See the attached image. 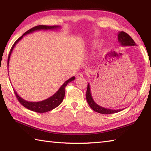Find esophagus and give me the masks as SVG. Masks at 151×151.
<instances>
[{
	"instance_id": "34e87169",
	"label": "esophagus",
	"mask_w": 151,
	"mask_h": 151,
	"mask_svg": "<svg viewBox=\"0 0 151 151\" xmlns=\"http://www.w3.org/2000/svg\"><path fill=\"white\" fill-rule=\"evenodd\" d=\"M83 73H79L77 74V75H76V77L77 78H81V77H83Z\"/></svg>"
}]
</instances>
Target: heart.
Segmentation results:
<instances>
[{
	"label": "heart",
	"instance_id": "1",
	"mask_svg": "<svg viewBox=\"0 0 151 151\" xmlns=\"http://www.w3.org/2000/svg\"><path fill=\"white\" fill-rule=\"evenodd\" d=\"M99 44H100V42H95L94 43V47H97V46H98Z\"/></svg>",
	"mask_w": 151,
	"mask_h": 151
}]
</instances>
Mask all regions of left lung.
<instances>
[{
    "instance_id": "1",
    "label": "left lung",
    "mask_w": 151,
    "mask_h": 151,
    "mask_svg": "<svg viewBox=\"0 0 151 151\" xmlns=\"http://www.w3.org/2000/svg\"><path fill=\"white\" fill-rule=\"evenodd\" d=\"M118 40L120 43V45L122 47H129V46H135L134 41L133 39L130 37V36L127 34V33L124 32L123 31L119 32L118 33ZM86 101L90 106L91 108L95 112H99L101 114H113L116 113V112H119L123 110V109H106L104 107L101 106L96 104L94 101L93 100V96H92L91 91V86L90 84L88 83L87 85V90H86Z\"/></svg>"
}]
</instances>
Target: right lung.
I'll use <instances>...</instances> for the list:
<instances>
[{"instance_id": "obj_1", "label": "right lung", "mask_w": 151, "mask_h": 151, "mask_svg": "<svg viewBox=\"0 0 151 151\" xmlns=\"http://www.w3.org/2000/svg\"><path fill=\"white\" fill-rule=\"evenodd\" d=\"M60 27L58 26H46V25H39V26L35 27L30 29V30H27L26 32H24L23 35H22L21 37H20L19 39L16 40V42L14 43L13 46L11 48V51L9 52V58H8V66L9 64V60H10V57H11V53L13 50L14 48L16 45L17 44L19 41H20L22 38H23L24 36L27 35L28 34H30V33H32L35 31H38V30H57L58 29H60ZM75 79V76H73L70 78L68 79L66 81H65V83H63V85L60 86V88L56 92V93L53 94L52 96H51L49 98H48L45 100H43L41 101H39V102H30V101H28L24 100L22 98H21L19 94H17V93L14 90V93L16 94L17 98L18 99V100L20 102V103L22 104V106H24L25 108H27V109L30 110V111H34L36 112H40V113H43V112H47L50 111H52V109H55L56 107H57L58 106H59L60 103H62L64 97H65V88L66 87V86L68 85V83H70L71 81H74Z\"/></svg>"}]
</instances>
